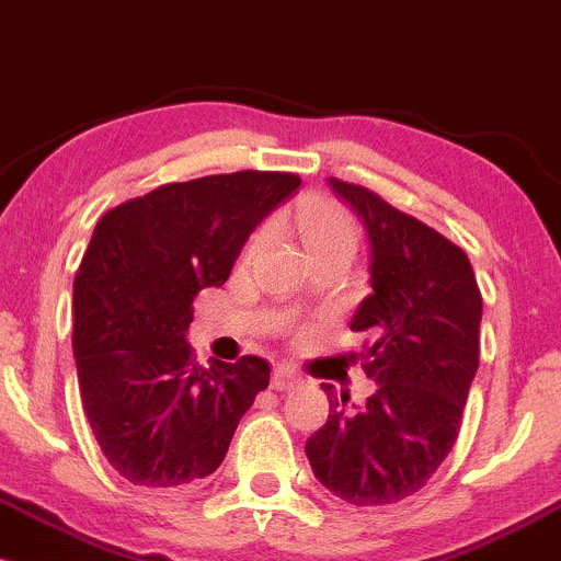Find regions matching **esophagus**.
Wrapping results in <instances>:
<instances>
[{"label":"esophagus","instance_id":"esophagus-1","mask_svg":"<svg viewBox=\"0 0 561 561\" xmlns=\"http://www.w3.org/2000/svg\"><path fill=\"white\" fill-rule=\"evenodd\" d=\"M295 382H298V375H295V369H289L287 364L276 366L274 377H272V388L274 390H289Z\"/></svg>","mask_w":561,"mask_h":561}]
</instances>
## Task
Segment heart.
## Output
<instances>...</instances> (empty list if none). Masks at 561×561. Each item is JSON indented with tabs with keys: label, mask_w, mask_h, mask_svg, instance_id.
Returning <instances> with one entry per match:
<instances>
[{
	"label": "heart",
	"mask_w": 561,
	"mask_h": 561,
	"mask_svg": "<svg viewBox=\"0 0 561 561\" xmlns=\"http://www.w3.org/2000/svg\"><path fill=\"white\" fill-rule=\"evenodd\" d=\"M298 229L311 253L327 248H356V224L327 197H308L298 208ZM261 244V231L248 242V253Z\"/></svg>",
	"instance_id": "heart-1"
}]
</instances>
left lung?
<instances>
[{"mask_svg":"<svg viewBox=\"0 0 561 561\" xmlns=\"http://www.w3.org/2000/svg\"><path fill=\"white\" fill-rule=\"evenodd\" d=\"M371 242V295L351 321L358 362L377 382L353 409L321 385L330 416L306 443L324 488L353 506H382L427 485L454 448L480 364L482 295L467 253L362 184L330 179Z\"/></svg>","mask_w":561,"mask_h":561,"instance_id":"1","label":"left lung"}]
</instances>
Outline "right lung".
Wrapping results in <instances>:
<instances>
[{"label": "right lung", "mask_w": 561, "mask_h": 561, "mask_svg": "<svg viewBox=\"0 0 561 561\" xmlns=\"http://www.w3.org/2000/svg\"><path fill=\"white\" fill-rule=\"evenodd\" d=\"M300 186L285 171L214 173L115 205L73 282V356L102 454L141 488L214 474L261 390L266 358L199 366L186 343L197 293L221 287L250 231Z\"/></svg>", "instance_id": "obj_1"}]
</instances>
